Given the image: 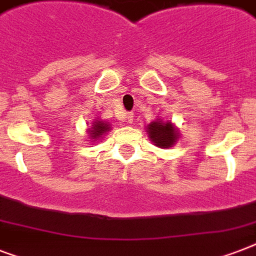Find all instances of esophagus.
I'll return each mask as SVG.
<instances>
[{"mask_svg": "<svg viewBox=\"0 0 256 256\" xmlns=\"http://www.w3.org/2000/svg\"><path fill=\"white\" fill-rule=\"evenodd\" d=\"M126 122L128 124H132L134 122V114L132 112H128V116H126Z\"/></svg>", "mask_w": 256, "mask_h": 256, "instance_id": "1", "label": "esophagus"}]
</instances>
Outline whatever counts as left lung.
Instances as JSON below:
<instances>
[{
  "instance_id": "1",
  "label": "left lung",
  "mask_w": 256,
  "mask_h": 256,
  "mask_svg": "<svg viewBox=\"0 0 256 256\" xmlns=\"http://www.w3.org/2000/svg\"><path fill=\"white\" fill-rule=\"evenodd\" d=\"M148 132L152 140L158 148H171L178 138V132H175L170 122L164 124L162 120H156L148 126Z\"/></svg>"
}]
</instances>
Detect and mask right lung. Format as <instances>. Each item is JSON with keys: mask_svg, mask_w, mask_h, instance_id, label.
<instances>
[{"mask_svg": "<svg viewBox=\"0 0 256 256\" xmlns=\"http://www.w3.org/2000/svg\"><path fill=\"white\" fill-rule=\"evenodd\" d=\"M110 128H108V124H106V122H102V120H96V122H94V124H92V128L90 130V134H92V140H96L98 136H100L104 132H108Z\"/></svg>", "mask_w": 256, "mask_h": 256, "instance_id": "right-lung-1", "label": "right lung"}]
</instances>
